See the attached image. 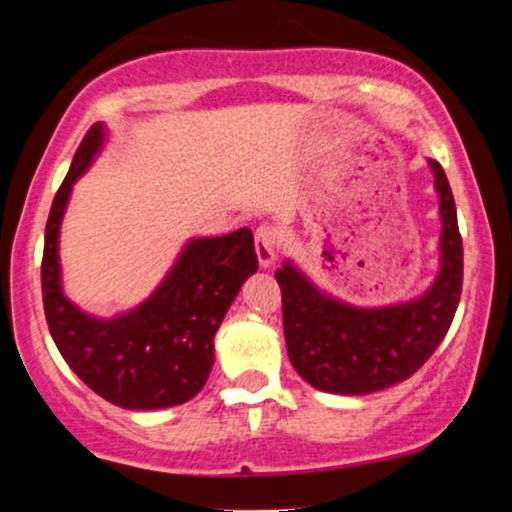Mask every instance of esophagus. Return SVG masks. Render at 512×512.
Masks as SVG:
<instances>
[{
	"mask_svg": "<svg viewBox=\"0 0 512 512\" xmlns=\"http://www.w3.org/2000/svg\"><path fill=\"white\" fill-rule=\"evenodd\" d=\"M255 252L262 269H269L276 262L279 252V231L274 226H260L255 231Z\"/></svg>",
	"mask_w": 512,
	"mask_h": 512,
	"instance_id": "1",
	"label": "esophagus"
}]
</instances>
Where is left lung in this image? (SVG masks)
<instances>
[{
	"mask_svg": "<svg viewBox=\"0 0 512 512\" xmlns=\"http://www.w3.org/2000/svg\"><path fill=\"white\" fill-rule=\"evenodd\" d=\"M440 204V267L411 301L358 308L320 291L291 260L276 269L289 358L315 390L370 395L411 378L443 342L462 293V238L455 199L438 161H428Z\"/></svg>",
	"mask_w": 512,
	"mask_h": 512,
	"instance_id": "obj_1",
	"label": "left lung"
}]
</instances>
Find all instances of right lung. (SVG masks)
<instances>
[{
  "label": "right lung",
  "mask_w": 512,
  "mask_h": 512,
  "mask_svg": "<svg viewBox=\"0 0 512 512\" xmlns=\"http://www.w3.org/2000/svg\"><path fill=\"white\" fill-rule=\"evenodd\" d=\"M103 122L86 132L52 202L45 226V320L69 368L96 395L122 409H163L187 402L214 366V334L240 286L257 272L250 228L221 238H192L158 289L127 313L93 317L62 291L60 226L74 182L105 144Z\"/></svg>",
  "instance_id": "1"
}]
</instances>
